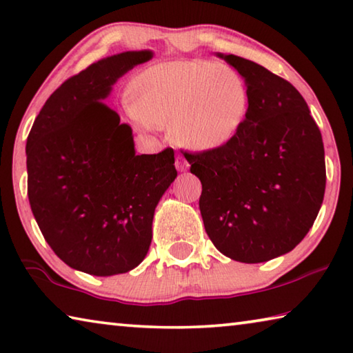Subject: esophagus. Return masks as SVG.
I'll return each mask as SVG.
<instances>
[{
    "instance_id": "esophagus-1",
    "label": "esophagus",
    "mask_w": 353,
    "mask_h": 353,
    "mask_svg": "<svg viewBox=\"0 0 353 353\" xmlns=\"http://www.w3.org/2000/svg\"><path fill=\"white\" fill-rule=\"evenodd\" d=\"M176 168L179 171H187L188 170V161L185 160V157H183V155L176 157Z\"/></svg>"
}]
</instances>
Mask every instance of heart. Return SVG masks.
Instances as JSON below:
<instances>
[{
  "label": "heart",
  "mask_w": 353,
  "mask_h": 353,
  "mask_svg": "<svg viewBox=\"0 0 353 353\" xmlns=\"http://www.w3.org/2000/svg\"><path fill=\"white\" fill-rule=\"evenodd\" d=\"M138 127L170 125L181 146L207 152L228 146L250 110L245 78L226 64L174 61L141 72L128 88Z\"/></svg>",
  "instance_id": "1"
}]
</instances>
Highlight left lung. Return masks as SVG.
Wrapping results in <instances>:
<instances>
[{
    "mask_svg": "<svg viewBox=\"0 0 353 353\" xmlns=\"http://www.w3.org/2000/svg\"><path fill=\"white\" fill-rule=\"evenodd\" d=\"M221 58L247 81V121L228 146L183 155L203 183L207 236L225 256L257 264L292 251L311 229L325 193V152L289 81L240 56Z\"/></svg>",
    "mask_w": 353,
    "mask_h": 353,
    "instance_id": "1",
    "label": "left lung"
}]
</instances>
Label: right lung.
I'll list each match as a JSON object with an SVG mask.
<instances>
[{"instance_id": "1", "label": "right lung", "mask_w": 353, "mask_h": 353, "mask_svg": "<svg viewBox=\"0 0 353 353\" xmlns=\"http://www.w3.org/2000/svg\"><path fill=\"white\" fill-rule=\"evenodd\" d=\"M150 50L108 56L48 97L26 141L28 198L43 239L75 270L130 272L146 257L155 207L174 179V150L137 155L132 127L103 100Z\"/></svg>"}]
</instances>
